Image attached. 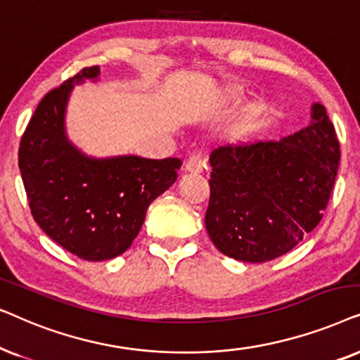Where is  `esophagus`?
Returning a JSON list of instances; mask_svg holds the SVG:
<instances>
[{"mask_svg":"<svg viewBox=\"0 0 360 360\" xmlns=\"http://www.w3.org/2000/svg\"><path fill=\"white\" fill-rule=\"evenodd\" d=\"M204 160L200 155H191L184 162V171L191 172V174H199L204 169Z\"/></svg>","mask_w":360,"mask_h":360,"instance_id":"obj_1","label":"esophagus"}]
</instances>
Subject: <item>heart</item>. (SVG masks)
Returning <instances> with one entry per match:
<instances>
[{
	"label": "heart",
	"mask_w": 360,
	"mask_h": 360,
	"mask_svg": "<svg viewBox=\"0 0 360 360\" xmlns=\"http://www.w3.org/2000/svg\"><path fill=\"white\" fill-rule=\"evenodd\" d=\"M242 92V87L238 84H230L225 87L224 95L225 97H237ZM266 105L262 100H255L250 105H247L245 110L233 120V123L230 124V135L236 140H247L253 133L257 131L258 124H260L263 115H265Z\"/></svg>",
	"instance_id": "heart-1"
}]
</instances>
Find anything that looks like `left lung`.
I'll return each mask as SVG.
<instances>
[{
	"label": "left lung",
	"mask_w": 360,
	"mask_h": 360,
	"mask_svg": "<svg viewBox=\"0 0 360 360\" xmlns=\"http://www.w3.org/2000/svg\"><path fill=\"white\" fill-rule=\"evenodd\" d=\"M341 150L321 103L311 123L280 141L225 145L209 161L205 229L224 255L263 263L285 255L328 207Z\"/></svg>",
	"instance_id": "1"
}]
</instances>
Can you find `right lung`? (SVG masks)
Listing matches in <instances>:
<instances>
[{
  "instance_id": "obj_1",
  "label": "right lung",
  "mask_w": 360,
  "mask_h": 360,
  "mask_svg": "<svg viewBox=\"0 0 360 360\" xmlns=\"http://www.w3.org/2000/svg\"><path fill=\"white\" fill-rule=\"evenodd\" d=\"M85 67L37 105L19 145V171L37 225L67 252L89 262L130 248L146 210L177 179L181 160L140 156L97 158L77 150L65 133V108L74 84L97 80Z\"/></svg>"
}]
</instances>
